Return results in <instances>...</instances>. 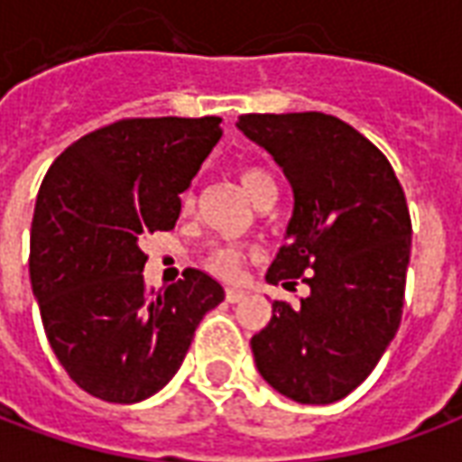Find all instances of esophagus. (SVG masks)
I'll use <instances>...</instances> for the list:
<instances>
[{
	"mask_svg": "<svg viewBox=\"0 0 462 462\" xmlns=\"http://www.w3.org/2000/svg\"><path fill=\"white\" fill-rule=\"evenodd\" d=\"M247 297V291H242V290H235V287H230V290L225 291V300L230 301V304H237V301H242Z\"/></svg>",
	"mask_w": 462,
	"mask_h": 462,
	"instance_id": "1",
	"label": "esophagus"
}]
</instances>
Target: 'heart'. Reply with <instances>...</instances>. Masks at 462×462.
Listing matches in <instances>:
<instances>
[{
	"mask_svg": "<svg viewBox=\"0 0 462 462\" xmlns=\"http://www.w3.org/2000/svg\"><path fill=\"white\" fill-rule=\"evenodd\" d=\"M237 175H240L242 188L247 190V195H250L254 202L260 200L262 195H267V192H277L274 178H272L264 168H260V165H242ZM192 205H195L192 192H185L182 208H185V210H192ZM242 264H245V250L237 247V245H222V247H215V250L208 252V257H205V270L212 272L215 277H222V280H237L242 272Z\"/></svg>",
	"mask_w": 462,
	"mask_h": 462,
	"instance_id": "heart-1",
	"label": "heart"
}]
</instances>
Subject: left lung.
<instances>
[{
    "mask_svg": "<svg viewBox=\"0 0 462 462\" xmlns=\"http://www.w3.org/2000/svg\"><path fill=\"white\" fill-rule=\"evenodd\" d=\"M280 165L294 192L287 245L270 284L301 280L300 304L272 301L252 337L262 378L297 403L324 406L366 381L396 337L411 260V215L396 172L337 116L247 114L237 121Z\"/></svg>",
    "mask_w": 462,
    "mask_h": 462,
    "instance_id": "left-lung-1",
    "label": "left lung"
}]
</instances>
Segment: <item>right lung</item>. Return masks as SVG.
Instances as JSON below:
<instances>
[{
	"mask_svg": "<svg viewBox=\"0 0 462 462\" xmlns=\"http://www.w3.org/2000/svg\"><path fill=\"white\" fill-rule=\"evenodd\" d=\"M222 118H123L71 143L46 172L32 220L29 277L46 339L76 386L138 403L180 368L195 329L225 300L185 270L168 290L143 282L141 242L172 230L180 192L222 138Z\"/></svg>",
	"mask_w": 462,
	"mask_h": 462,
	"instance_id": "obj_1",
	"label": "right lung"
}]
</instances>
